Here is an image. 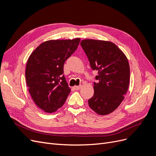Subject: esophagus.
Returning <instances> with one entry per match:
<instances>
[{"mask_svg": "<svg viewBox=\"0 0 156 156\" xmlns=\"http://www.w3.org/2000/svg\"><path fill=\"white\" fill-rule=\"evenodd\" d=\"M81 87H82V86H81V85H79V86H75L73 88H74V89H75V90H78L81 89Z\"/></svg>", "mask_w": 156, "mask_h": 156, "instance_id": "34e87169", "label": "esophagus"}]
</instances>
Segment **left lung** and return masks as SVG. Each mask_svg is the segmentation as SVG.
I'll return each mask as SVG.
<instances>
[{"label":"left lung","mask_w":156,"mask_h":156,"mask_svg":"<svg viewBox=\"0 0 156 156\" xmlns=\"http://www.w3.org/2000/svg\"><path fill=\"white\" fill-rule=\"evenodd\" d=\"M81 45L92 70L98 75L94 82V96L88 105L100 115L114 111L124 100L129 84L130 69L126 55L110 41L83 40Z\"/></svg>","instance_id":"8db88e82"}]
</instances>
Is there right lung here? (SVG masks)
<instances>
[{
	"instance_id": "add662e5",
	"label": "right lung",
	"mask_w": 156,
	"mask_h": 156,
	"mask_svg": "<svg viewBox=\"0 0 156 156\" xmlns=\"http://www.w3.org/2000/svg\"><path fill=\"white\" fill-rule=\"evenodd\" d=\"M80 39L49 40L40 44L28 59L25 77L36 105L46 112L62 107L70 92L64 73V63L77 50Z\"/></svg>"
}]
</instances>
